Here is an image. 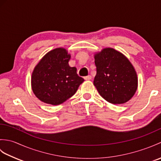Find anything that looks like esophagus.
Instances as JSON below:
<instances>
[{
    "label": "esophagus",
    "instance_id": "esophagus-1",
    "mask_svg": "<svg viewBox=\"0 0 161 161\" xmlns=\"http://www.w3.org/2000/svg\"><path fill=\"white\" fill-rule=\"evenodd\" d=\"M91 78H92V77L91 76V75H88V76H86V77H84V80H91Z\"/></svg>",
    "mask_w": 161,
    "mask_h": 161
}]
</instances>
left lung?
<instances>
[{
  "instance_id": "8db88e82",
  "label": "left lung",
  "mask_w": 161,
  "mask_h": 161,
  "mask_svg": "<svg viewBox=\"0 0 161 161\" xmlns=\"http://www.w3.org/2000/svg\"><path fill=\"white\" fill-rule=\"evenodd\" d=\"M97 73L93 84L105 100L114 104L128 102L138 88L133 65L124 54L111 47L95 54Z\"/></svg>"
}]
</instances>
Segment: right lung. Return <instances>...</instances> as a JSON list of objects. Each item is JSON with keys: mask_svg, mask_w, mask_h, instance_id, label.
I'll list each match as a JSON object with an SVG mask.
<instances>
[{"mask_svg": "<svg viewBox=\"0 0 161 161\" xmlns=\"http://www.w3.org/2000/svg\"><path fill=\"white\" fill-rule=\"evenodd\" d=\"M70 54L63 47L46 54L34 69L31 84L33 93L44 103L59 105L76 93L84 81L77 68L70 67Z\"/></svg>", "mask_w": 161, "mask_h": 161, "instance_id": "right-lung-1", "label": "right lung"}]
</instances>
